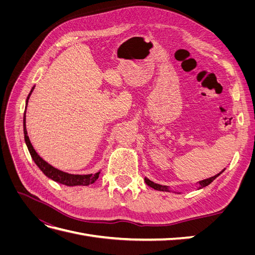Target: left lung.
I'll return each mask as SVG.
<instances>
[{"instance_id": "left-lung-1", "label": "left lung", "mask_w": 255, "mask_h": 255, "mask_svg": "<svg viewBox=\"0 0 255 255\" xmlns=\"http://www.w3.org/2000/svg\"><path fill=\"white\" fill-rule=\"evenodd\" d=\"M223 171H225V169H223V170H222L220 173H218V174H216V175H214V176L210 177V179H206V180H203V181H200V182H199V189H201V188H203V187L207 186V185H210V184H211V183L216 179V177L219 176ZM144 182H145V184H146V185H148V186H150V187L154 188L155 190H159V191H169L168 186H163V185H159V184L154 183V182L150 181L149 179H146V177H144Z\"/></svg>"}]
</instances>
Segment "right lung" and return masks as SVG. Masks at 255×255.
<instances>
[{"instance_id":"right-lung-1","label":"right lung","mask_w":255,"mask_h":255,"mask_svg":"<svg viewBox=\"0 0 255 255\" xmlns=\"http://www.w3.org/2000/svg\"><path fill=\"white\" fill-rule=\"evenodd\" d=\"M33 90H34V87L32 88V90H30L29 95L26 99V105L28 102L29 96L33 92ZM23 132H24V139H25V143L27 145V149L30 153V156H32L33 160L35 161V164L39 167L40 170L45 175H47L49 179L55 181L57 183L67 185V186H87V185L95 183L98 180L100 172H97L96 174H84V175L70 174V173L60 171V170H58V169L54 168L53 166L48 164L47 161L43 160L39 155H38V153L33 148V145H32V143H30L29 138L27 136V130H26V127H25V113H24V117H23Z\"/></svg>"}]
</instances>
